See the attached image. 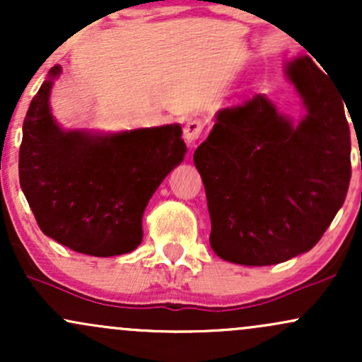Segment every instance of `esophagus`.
<instances>
[{"instance_id": "esophagus-1", "label": "esophagus", "mask_w": 362, "mask_h": 362, "mask_svg": "<svg viewBox=\"0 0 362 362\" xmlns=\"http://www.w3.org/2000/svg\"><path fill=\"white\" fill-rule=\"evenodd\" d=\"M202 131H204V122L201 119H189L184 126V138L192 146L195 141L201 138Z\"/></svg>"}]
</instances>
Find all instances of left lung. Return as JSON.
Instances as JSON below:
<instances>
[{"label":"left lung","instance_id":"left-lung-1","mask_svg":"<svg viewBox=\"0 0 362 362\" xmlns=\"http://www.w3.org/2000/svg\"><path fill=\"white\" fill-rule=\"evenodd\" d=\"M293 81L308 109L300 126L293 127L264 95H253L219 110L194 153L211 216V248L233 264H281L311 250L346 201V102L310 57L293 62Z\"/></svg>","mask_w":362,"mask_h":362}]
</instances>
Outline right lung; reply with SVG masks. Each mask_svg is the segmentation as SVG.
I'll return each instance as SVG.
<instances>
[{
	"label": "right lung",
	"instance_id": "obj_1",
	"mask_svg": "<svg viewBox=\"0 0 362 362\" xmlns=\"http://www.w3.org/2000/svg\"><path fill=\"white\" fill-rule=\"evenodd\" d=\"M54 66L23 122L18 175L44 235L74 252L122 255L143 240L144 207L185 155L182 129L161 126L114 136L64 132L49 110Z\"/></svg>",
	"mask_w": 362,
	"mask_h": 362
}]
</instances>
